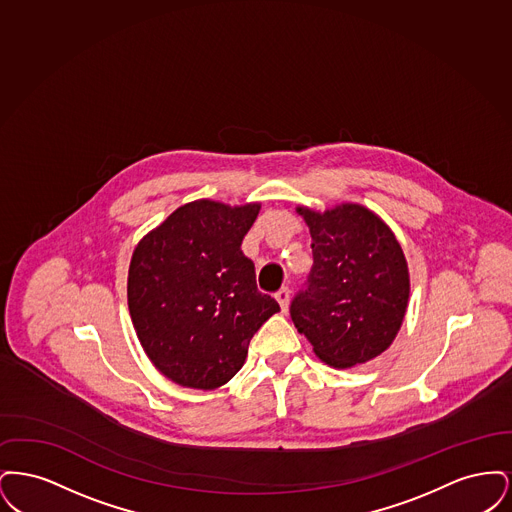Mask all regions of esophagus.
Segmentation results:
<instances>
[{
  "mask_svg": "<svg viewBox=\"0 0 512 512\" xmlns=\"http://www.w3.org/2000/svg\"><path fill=\"white\" fill-rule=\"evenodd\" d=\"M274 297H276V301L280 303L282 313H288V307H290V290H288V288H282V290L276 292Z\"/></svg>",
  "mask_w": 512,
  "mask_h": 512,
  "instance_id": "34e87169",
  "label": "esophagus"
}]
</instances>
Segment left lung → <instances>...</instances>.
<instances>
[{"label":"left lung","instance_id":"obj_1","mask_svg":"<svg viewBox=\"0 0 512 512\" xmlns=\"http://www.w3.org/2000/svg\"><path fill=\"white\" fill-rule=\"evenodd\" d=\"M313 238V268L290 315L318 359L361 365L395 340L409 301V268L390 226L370 209L343 203L324 213L297 207Z\"/></svg>","mask_w":512,"mask_h":512}]
</instances>
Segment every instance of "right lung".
<instances>
[{
    "label": "right lung",
    "mask_w": 512,
    "mask_h": 512,
    "mask_svg": "<svg viewBox=\"0 0 512 512\" xmlns=\"http://www.w3.org/2000/svg\"><path fill=\"white\" fill-rule=\"evenodd\" d=\"M259 203L230 207L197 199L136 245L128 268V309L138 340L172 382L215 390L245 363L253 334L280 311L257 290L242 251Z\"/></svg>",
    "instance_id": "obj_1"
}]
</instances>
